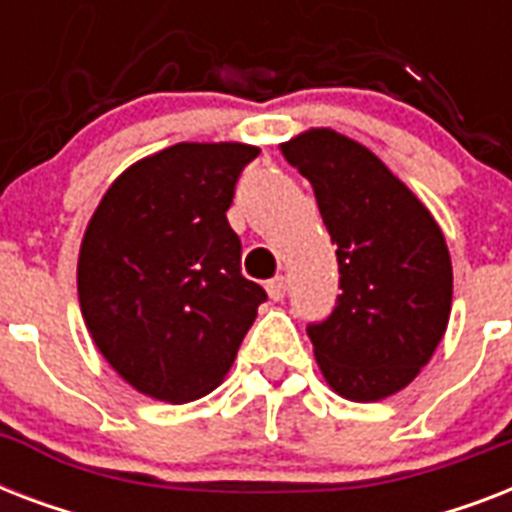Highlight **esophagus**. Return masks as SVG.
I'll list each match as a JSON object with an SVG mask.
<instances>
[{
    "label": "esophagus",
    "mask_w": 512,
    "mask_h": 512,
    "mask_svg": "<svg viewBox=\"0 0 512 512\" xmlns=\"http://www.w3.org/2000/svg\"><path fill=\"white\" fill-rule=\"evenodd\" d=\"M265 289H268V297H271L273 303H279V300H284V295H287V279H284V276H276V279H271L265 284Z\"/></svg>",
    "instance_id": "esophagus-1"
}]
</instances>
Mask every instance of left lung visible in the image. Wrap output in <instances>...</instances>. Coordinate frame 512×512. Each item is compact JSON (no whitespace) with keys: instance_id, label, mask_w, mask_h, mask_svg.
<instances>
[{"instance_id":"obj_1","label":"left lung","mask_w":512,"mask_h":512,"mask_svg":"<svg viewBox=\"0 0 512 512\" xmlns=\"http://www.w3.org/2000/svg\"><path fill=\"white\" fill-rule=\"evenodd\" d=\"M279 151L311 180L337 244L342 295L327 321L308 327L316 364L337 396L382 401L422 372L446 335L444 231L380 156L332 127H311Z\"/></svg>"}]
</instances>
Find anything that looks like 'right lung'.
Here are the masks:
<instances>
[{"mask_svg":"<svg viewBox=\"0 0 512 512\" xmlns=\"http://www.w3.org/2000/svg\"><path fill=\"white\" fill-rule=\"evenodd\" d=\"M249 143H175L130 164L84 228L76 292L108 366L156 401L207 396L231 372L265 289L228 225Z\"/></svg>","mask_w":512,"mask_h":512,"instance_id":"add662e5","label":"right lung"}]
</instances>
